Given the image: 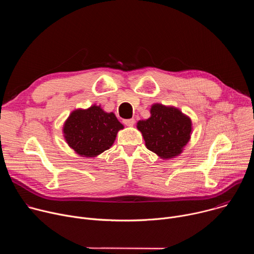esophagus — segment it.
<instances>
[{
  "label": "esophagus",
  "instance_id": "esophagus-1",
  "mask_svg": "<svg viewBox=\"0 0 254 254\" xmlns=\"http://www.w3.org/2000/svg\"><path fill=\"white\" fill-rule=\"evenodd\" d=\"M123 123H124L126 126H127V127H132V126L134 125L135 121H134V119H128V120H124Z\"/></svg>",
  "mask_w": 254,
  "mask_h": 254
}]
</instances>
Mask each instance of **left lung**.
<instances>
[{"instance_id":"1","label":"left lung","mask_w":254,"mask_h":254,"mask_svg":"<svg viewBox=\"0 0 254 254\" xmlns=\"http://www.w3.org/2000/svg\"><path fill=\"white\" fill-rule=\"evenodd\" d=\"M151 118L137 123L146 147L160 158L179 156L190 139L191 120L178 108L156 103L151 108Z\"/></svg>"}]
</instances>
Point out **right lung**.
Here are the masks:
<instances>
[{"mask_svg":"<svg viewBox=\"0 0 254 254\" xmlns=\"http://www.w3.org/2000/svg\"><path fill=\"white\" fill-rule=\"evenodd\" d=\"M124 126L115 114L103 112L100 106L71 113L63 127L64 137L78 155L95 157L110 149Z\"/></svg>","mask_w":254,"mask_h":254,"instance_id":"obj_1","label":"right lung"}]
</instances>
